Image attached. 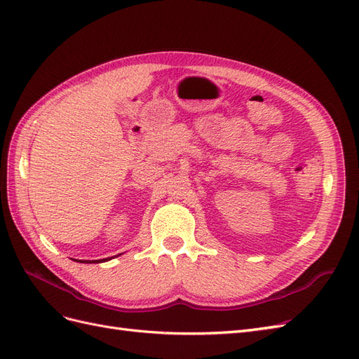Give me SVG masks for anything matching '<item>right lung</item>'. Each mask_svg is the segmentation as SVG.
<instances>
[{
	"label": "right lung",
	"instance_id": "add662e5",
	"mask_svg": "<svg viewBox=\"0 0 359 359\" xmlns=\"http://www.w3.org/2000/svg\"><path fill=\"white\" fill-rule=\"evenodd\" d=\"M104 260H111V257H106V259H102V260H83V262L91 264V262H104ZM79 262H81V260H79Z\"/></svg>",
	"mask_w": 359,
	"mask_h": 359
}]
</instances>
